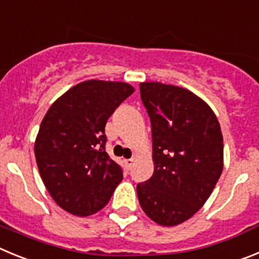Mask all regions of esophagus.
I'll list each match as a JSON object with an SVG mask.
<instances>
[{"instance_id": "34e87169", "label": "esophagus", "mask_w": 259, "mask_h": 259, "mask_svg": "<svg viewBox=\"0 0 259 259\" xmlns=\"http://www.w3.org/2000/svg\"><path fill=\"white\" fill-rule=\"evenodd\" d=\"M133 164H134V158H127V160H125V165H126L127 169H130L133 166Z\"/></svg>"}]
</instances>
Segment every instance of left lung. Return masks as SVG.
<instances>
[{
	"mask_svg": "<svg viewBox=\"0 0 259 259\" xmlns=\"http://www.w3.org/2000/svg\"><path fill=\"white\" fill-rule=\"evenodd\" d=\"M152 126L153 176L137 186L142 209L160 226L190 220L213 192L223 170V137L215 113L185 88L141 82Z\"/></svg>",
	"mask_w": 259,
	"mask_h": 259,
	"instance_id": "obj_1",
	"label": "left lung"
}]
</instances>
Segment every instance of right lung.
I'll return each mask as SVG.
<instances>
[{
	"label": "right lung",
	"mask_w": 259,
	"mask_h": 259,
	"mask_svg": "<svg viewBox=\"0 0 259 259\" xmlns=\"http://www.w3.org/2000/svg\"><path fill=\"white\" fill-rule=\"evenodd\" d=\"M134 88L88 80L72 86L48 109L34 141L39 176L63 210L88 217L104 208L122 170L104 150L107 120Z\"/></svg>",
	"instance_id": "1"
}]
</instances>
